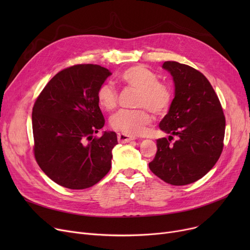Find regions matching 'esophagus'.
<instances>
[{
	"label": "esophagus",
	"mask_w": 250,
	"mask_h": 250,
	"mask_svg": "<svg viewBox=\"0 0 250 250\" xmlns=\"http://www.w3.org/2000/svg\"><path fill=\"white\" fill-rule=\"evenodd\" d=\"M117 139L121 143H128L130 141L135 140L134 137H130V136H127V135H125V134H122V133L117 134Z\"/></svg>",
	"instance_id": "obj_1"
}]
</instances>
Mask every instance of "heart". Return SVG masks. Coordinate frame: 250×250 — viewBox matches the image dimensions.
<instances>
[{"instance_id": "b5f03b06", "label": "heart", "mask_w": 250, "mask_h": 250, "mask_svg": "<svg viewBox=\"0 0 250 250\" xmlns=\"http://www.w3.org/2000/svg\"><path fill=\"white\" fill-rule=\"evenodd\" d=\"M118 80L126 87L138 90L135 106L138 109H123L110 118V126L127 136H139L152 123L149 109L155 115L166 113L172 103L173 93L170 86L158 81V76L143 65H133L125 70ZM99 106L112 110L118 102V92L110 83H103L96 93Z\"/></svg>"}]
</instances>
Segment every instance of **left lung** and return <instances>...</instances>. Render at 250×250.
I'll return each instance as SVG.
<instances>
[{"label":"left lung","mask_w":250,"mask_h":250,"mask_svg":"<svg viewBox=\"0 0 250 250\" xmlns=\"http://www.w3.org/2000/svg\"><path fill=\"white\" fill-rule=\"evenodd\" d=\"M175 97L159 127L169 138L157 140L151 171L172 186H186L211 170L223 151L225 115L211 83L190 65L168 61ZM174 136L177 140L172 142Z\"/></svg>","instance_id":"1"}]
</instances>
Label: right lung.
<instances>
[{
  "label": "right lung",
  "instance_id": "add662e5",
  "mask_svg": "<svg viewBox=\"0 0 250 250\" xmlns=\"http://www.w3.org/2000/svg\"><path fill=\"white\" fill-rule=\"evenodd\" d=\"M110 75L98 64L72 65L52 77L34 102L35 160L62 187L91 188L110 170L116 134L94 136L105 124L97 89Z\"/></svg>",
  "mask_w": 250,
  "mask_h": 250
}]
</instances>
